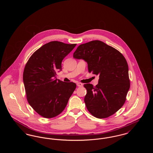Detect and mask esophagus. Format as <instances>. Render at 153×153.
Returning <instances> with one entry per match:
<instances>
[{
  "mask_svg": "<svg viewBox=\"0 0 153 153\" xmlns=\"http://www.w3.org/2000/svg\"><path fill=\"white\" fill-rule=\"evenodd\" d=\"M77 85L78 86V87H82V85H83V84H82V83H81V82H77Z\"/></svg>",
  "mask_w": 153,
  "mask_h": 153,
  "instance_id": "34e87169",
  "label": "esophagus"
}]
</instances>
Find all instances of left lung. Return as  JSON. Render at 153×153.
<instances>
[{
    "label": "left lung",
    "mask_w": 153,
    "mask_h": 153,
    "mask_svg": "<svg viewBox=\"0 0 153 153\" xmlns=\"http://www.w3.org/2000/svg\"><path fill=\"white\" fill-rule=\"evenodd\" d=\"M75 59L87 62L88 72L99 75L98 84H86L87 108L94 117L105 118L114 114L126 101L130 89L128 66L121 53L104 42L95 40L78 46Z\"/></svg>",
    "instance_id": "1"
}]
</instances>
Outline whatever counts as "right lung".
<instances>
[{
  "instance_id": "add662e5",
  "label": "right lung",
  "mask_w": 153,
  "mask_h": 153,
  "mask_svg": "<svg viewBox=\"0 0 153 153\" xmlns=\"http://www.w3.org/2000/svg\"><path fill=\"white\" fill-rule=\"evenodd\" d=\"M76 45L51 41L35 51L26 64L23 80L27 99L42 117L51 118L61 114L76 88L73 82L56 78L62 61Z\"/></svg>"
}]
</instances>
